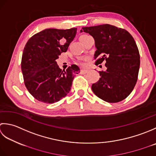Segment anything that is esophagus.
Segmentation results:
<instances>
[{
    "label": "esophagus",
    "mask_w": 156,
    "mask_h": 156,
    "mask_svg": "<svg viewBox=\"0 0 156 156\" xmlns=\"http://www.w3.org/2000/svg\"><path fill=\"white\" fill-rule=\"evenodd\" d=\"M87 72H88L87 70H84V69H81V74H85V73H87Z\"/></svg>",
    "instance_id": "obj_1"
}]
</instances>
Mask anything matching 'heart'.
Instances as JSON below:
<instances>
[{
	"instance_id": "obj_1",
	"label": "heart",
	"mask_w": 156,
	"mask_h": 156,
	"mask_svg": "<svg viewBox=\"0 0 156 156\" xmlns=\"http://www.w3.org/2000/svg\"><path fill=\"white\" fill-rule=\"evenodd\" d=\"M88 36H90L87 34H83L80 36V37H79V39H81V38H84V37H86ZM88 59H89L88 57H83V58H81L80 60H79V63H80L81 65L84 66V65H85V64H86V61Z\"/></svg>"
}]
</instances>
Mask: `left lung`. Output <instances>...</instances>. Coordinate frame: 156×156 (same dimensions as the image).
I'll list each match as a JSON object with an SVG mask.
<instances>
[{
	"label": "left lung",
	"mask_w": 156,
	"mask_h": 156,
	"mask_svg": "<svg viewBox=\"0 0 156 156\" xmlns=\"http://www.w3.org/2000/svg\"><path fill=\"white\" fill-rule=\"evenodd\" d=\"M81 31L94 38L95 64L105 61L107 68L106 71H99L100 79L92 84V91L107 102L125 100L135 86L140 65V55L133 36L126 30L110 24L82 27Z\"/></svg>",
	"instance_id": "1"
}]
</instances>
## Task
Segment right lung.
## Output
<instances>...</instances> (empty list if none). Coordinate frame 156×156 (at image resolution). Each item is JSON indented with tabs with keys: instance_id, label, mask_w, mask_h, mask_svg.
I'll return each instance as SVG.
<instances>
[{
	"instance_id": "obj_1",
	"label": "right lung",
	"mask_w": 156,
	"mask_h": 156,
	"mask_svg": "<svg viewBox=\"0 0 156 156\" xmlns=\"http://www.w3.org/2000/svg\"><path fill=\"white\" fill-rule=\"evenodd\" d=\"M77 33V28L46 29L31 36L21 58V71L25 87L34 98L53 104L65 97L80 69L76 65L62 71L56 59L66 52Z\"/></svg>"
}]
</instances>
